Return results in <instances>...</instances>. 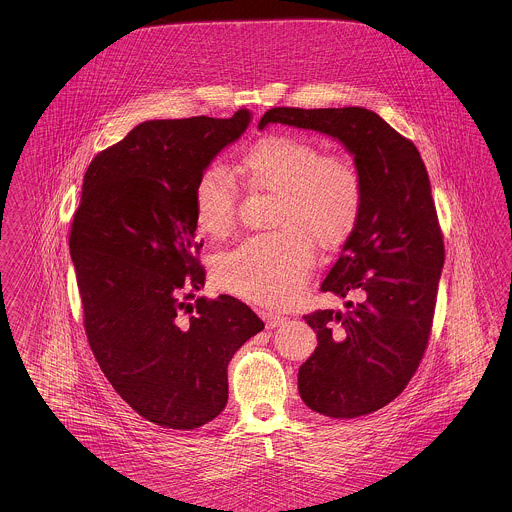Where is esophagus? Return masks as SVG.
<instances>
[{"label":"esophagus","mask_w":512,"mask_h":512,"mask_svg":"<svg viewBox=\"0 0 512 512\" xmlns=\"http://www.w3.org/2000/svg\"><path fill=\"white\" fill-rule=\"evenodd\" d=\"M263 318H265V324H267V328H278V326H282L288 318L280 317V315H272V313H263Z\"/></svg>","instance_id":"34e87169"}]
</instances>
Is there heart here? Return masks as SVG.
Wrapping results in <instances>:
<instances>
[{
	"instance_id": "1",
	"label": "heart",
	"mask_w": 512,
	"mask_h": 512,
	"mask_svg": "<svg viewBox=\"0 0 512 512\" xmlns=\"http://www.w3.org/2000/svg\"><path fill=\"white\" fill-rule=\"evenodd\" d=\"M236 171L253 190L272 192L274 232L249 236L213 261V278L226 292L265 307H286L313 267V244L332 249L355 230L363 209V180L351 159L322 153L299 134H268L245 149ZM195 222L224 238L238 217L234 178L209 167L194 188Z\"/></svg>"
}]
</instances>
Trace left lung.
<instances>
[{"label": "left lung", "instance_id": "8db88e82", "mask_svg": "<svg viewBox=\"0 0 512 512\" xmlns=\"http://www.w3.org/2000/svg\"><path fill=\"white\" fill-rule=\"evenodd\" d=\"M270 122L330 134L355 155L361 217L320 292L357 303L303 317L318 345L297 388L324 416L374 413L407 388L432 334L445 245L428 172L413 142L365 107H274L259 128Z\"/></svg>", "mask_w": 512, "mask_h": 512}]
</instances>
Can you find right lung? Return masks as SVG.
<instances>
[{
    "instance_id": "1",
    "label": "right lung",
    "mask_w": 512,
    "mask_h": 512,
    "mask_svg": "<svg viewBox=\"0 0 512 512\" xmlns=\"http://www.w3.org/2000/svg\"><path fill=\"white\" fill-rule=\"evenodd\" d=\"M251 119L190 117L138 124L84 174L69 247L84 330L99 368L149 422L195 430L228 401V363L265 328L232 295L205 284L194 188Z\"/></svg>"
}]
</instances>
